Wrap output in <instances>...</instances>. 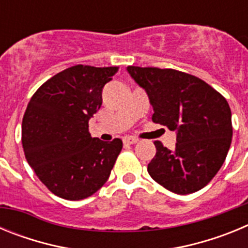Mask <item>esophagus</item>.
Here are the masks:
<instances>
[{
  "mask_svg": "<svg viewBox=\"0 0 248 248\" xmlns=\"http://www.w3.org/2000/svg\"><path fill=\"white\" fill-rule=\"evenodd\" d=\"M123 141L125 144H137L138 143V139L137 138H130V137H126L123 139Z\"/></svg>",
  "mask_w": 248,
  "mask_h": 248,
  "instance_id": "obj_1",
  "label": "esophagus"
}]
</instances>
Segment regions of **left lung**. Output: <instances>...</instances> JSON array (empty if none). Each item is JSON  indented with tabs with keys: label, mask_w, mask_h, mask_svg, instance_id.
Masks as SVG:
<instances>
[{
	"label": "left lung",
	"mask_w": 248,
	"mask_h": 248,
	"mask_svg": "<svg viewBox=\"0 0 248 248\" xmlns=\"http://www.w3.org/2000/svg\"><path fill=\"white\" fill-rule=\"evenodd\" d=\"M146 92L153 122L176 133L174 150L155 141L156 154L148 172L157 184L179 195L206 186L226 159L232 139L227 100L198 77L175 69L126 68Z\"/></svg>",
	"instance_id": "obj_1"
}]
</instances>
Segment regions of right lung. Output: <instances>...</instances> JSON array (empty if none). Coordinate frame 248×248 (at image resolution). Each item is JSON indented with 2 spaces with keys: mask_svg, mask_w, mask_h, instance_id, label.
<instances>
[{
  "mask_svg": "<svg viewBox=\"0 0 248 248\" xmlns=\"http://www.w3.org/2000/svg\"><path fill=\"white\" fill-rule=\"evenodd\" d=\"M118 67L74 65L59 72L31 98L22 120V145L30 166L49 191L65 200L89 198L107 183L120 139L89 134L104 85Z\"/></svg>",
  "mask_w": 248,
  "mask_h": 248,
  "instance_id": "add662e5",
  "label": "right lung"
}]
</instances>
